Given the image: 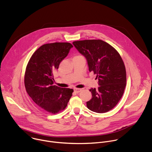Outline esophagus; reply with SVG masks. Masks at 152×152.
<instances>
[{
	"label": "esophagus",
	"mask_w": 152,
	"mask_h": 152,
	"mask_svg": "<svg viewBox=\"0 0 152 152\" xmlns=\"http://www.w3.org/2000/svg\"><path fill=\"white\" fill-rule=\"evenodd\" d=\"M74 91L76 93H79L80 92L82 91V89H79V88H75L74 89Z\"/></svg>",
	"instance_id": "obj_1"
}]
</instances>
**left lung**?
Masks as SVG:
<instances>
[{
	"mask_svg": "<svg viewBox=\"0 0 152 152\" xmlns=\"http://www.w3.org/2000/svg\"><path fill=\"white\" fill-rule=\"evenodd\" d=\"M73 44L86 57L89 72L98 79V88L89 89L92 99L86 102L88 108L98 113L110 111L122 98L126 86V67L120 54L101 39L76 41Z\"/></svg>",
	"mask_w": 152,
	"mask_h": 152,
	"instance_id": "8db88e82",
	"label": "left lung"
}]
</instances>
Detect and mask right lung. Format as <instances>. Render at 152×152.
<instances>
[{
	"label": "right lung",
	"mask_w": 152,
	"mask_h": 152,
	"mask_svg": "<svg viewBox=\"0 0 152 152\" xmlns=\"http://www.w3.org/2000/svg\"><path fill=\"white\" fill-rule=\"evenodd\" d=\"M72 47L69 42L44 44L34 53L27 64L24 76L26 91L43 112L54 114L61 112L72 96V89L53 85V72Z\"/></svg>",
	"instance_id": "add662e5"
}]
</instances>
